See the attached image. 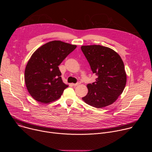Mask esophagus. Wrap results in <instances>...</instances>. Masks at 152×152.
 I'll return each instance as SVG.
<instances>
[{
	"instance_id": "esophagus-1",
	"label": "esophagus",
	"mask_w": 152,
	"mask_h": 152,
	"mask_svg": "<svg viewBox=\"0 0 152 152\" xmlns=\"http://www.w3.org/2000/svg\"><path fill=\"white\" fill-rule=\"evenodd\" d=\"M80 83H81V82L79 81V82H78L77 83H72V85H73V86H77V85H79V84H80Z\"/></svg>"
}]
</instances>
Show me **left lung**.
I'll return each mask as SVG.
<instances>
[{"label": "left lung", "instance_id": "1", "mask_svg": "<svg viewBox=\"0 0 152 152\" xmlns=\"http://www.w3.org/2000/svg\"><path fill=\"white\" fill-rule=\"evenodd\" d=\"M81 50L92 72L98 76L95 82L87 85L88 92L82 100L97 108L113 104L122 94L126 84L121 58L112 49L100 45L82 46Z\"/></svg>", "mask_w": 152, "mask_h": 152}]
</instances>
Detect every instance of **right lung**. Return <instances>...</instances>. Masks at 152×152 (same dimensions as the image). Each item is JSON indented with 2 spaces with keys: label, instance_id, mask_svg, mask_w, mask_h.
<instances>
[{
  "label": "right lung",
  "instance_id": "right-lung-1",
  "mask_svg": "<svg viewBox=\"0 0 152 152\" xmlns=\"http://www.w3.org/2000/svg\"><path fill=\"white\" fill-rule=\"evenodd\" d=\"M76 47L55 40L46 43L34 52L25 71L26 86L33 99L48 103L61 96L69 85L62 82L58 66Z\"/></svg>",
  "mask_w": 152,
  "mask_h": 152
}]
</instances>
